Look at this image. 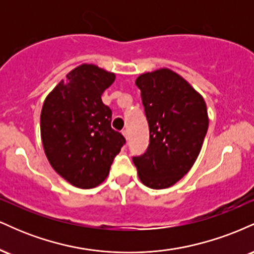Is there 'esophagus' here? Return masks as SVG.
<instances>
[{
  "label": "esophagus",
  "mask_w": 254,
  "mask_h": 254,
  "mask_svg": "<svg viewBox=\"0 0 254 254\" xmlns=\"http://www.w3.org/2000/svg\"><path fill=\"white\" fill-rule=\"evenodd\" d=\"M122 133H123V136L125 137V139H129V132H127V130H124Z\"/></svg>",
  "instance_id": "obj_1"
}]
</instances>
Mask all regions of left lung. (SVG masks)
I'll return each instance as SVG.
<instances>
[{
    "label": "left lung",
    "instance_id": "left-lung-1",
    "mask_svg": "<svg viewBox=\"0 0 254 254\" xmlns=\"http://www.w3.org/2000/svg\"><path fill=\"white\" fill-rule=\"evenodd\" d=\"M135 83L149 125V145L132 161L142 184L167 189L191 170L199 155L209 127L205 100L168 68L143 72Z\"/></svg>",
    "mask_w": 254,
    "mask_h": 254
}]
</instances>
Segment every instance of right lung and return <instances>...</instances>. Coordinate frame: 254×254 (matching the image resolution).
Returning <instances> with one entry per match:
<instances>
[{"label": "right lung", "mask_w": 254, "mask_h": 254, "mask_svg": "<svg viewBox=\"0 0 254 254\" xmlns=\"http://www.w3.org/2000/svg\"><path fill=\"white\" fill-rule=\"evenodd\" d=\"M115 80V72L83 63L69 71L44 100V151L52 168L72 186L100 185L125 143L123 135L111 127L112 111L101 100Z\"/></svg>", "instance_id": "right-lung-1"}]
</instances>
